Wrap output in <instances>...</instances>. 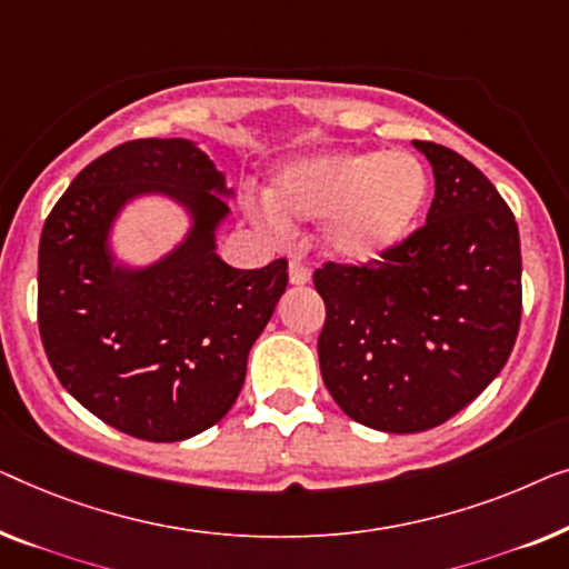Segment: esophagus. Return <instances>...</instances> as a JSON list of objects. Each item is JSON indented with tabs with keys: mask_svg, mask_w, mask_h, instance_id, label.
Listing matches in <instances>:
<instances>
[{
	"mask_svg": "<svg viewBox=\"0 0 569 569\" xmlns=\"http://www.w3.org/2000/svg\"><path fill=\"white\" fill-rule=\"evenodd\" d=\"M288 281L293 286H307L311 281V270L299 260L288 262Z\"/></svg>",
	"mask_w": 569,
	"mask_h": 569,
	"instance_id": "34e87169",
	"label": "esophagus"
}]
</instances>
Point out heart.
Segmentation results:
<instances>
[{
  "mask_svg": "<svg viewBox=\"0 0 569 569\" xmlns=\"http://www.w3.org/2000/svg\"><path fill=\"white\" fill-rule=\"evenodd\" d=\"M428 193V170L410 151H330L296 159L276 174L262 221L273 231L327 221L332 254L371 262L412 234Z\"/></svg>",
  "mask_w": 569,
  "mask_h": 569,
  "instance_id": "obj_1",
  "label": "heart"
}]
</instances>
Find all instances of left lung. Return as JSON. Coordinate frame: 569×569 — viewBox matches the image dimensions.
<instances>
[{
  "mask_svg": "<svg viewBox=\"0 0 569 569\" xmlns=\"http://www.w3.org/2000/svg\"><path fill=\"white\" fill-rule=\"evenodd\" d=\"M436 174L426 227L363 266L315 270L319 368L340 410L383 433L441 426L502 371L521 327V239L469 159L415 141Z\"/></svg>",
  "mask_w": 569,
  "mask_h": 569,
  "instance_id": "left-lung-1",
  "label": "left lung"
}]
</instances>
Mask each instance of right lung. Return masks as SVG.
I'll return each mask as SVG.
<instances>
[{
	"label": "right lung",
	"mask_w": 569,
	"mask_h": 569,
	"mask_svg": "<svg viewBox=\"0 0 569 569\" xmlns=\"http://www.w3.org/2000/svg\"><path fill=\"white\" fill-rule=\"evenodd\" d=\"M159 192L194 227L162 261L118 267L107 239L133 197ZM231 190L193 141L136 139L71 180L38 247V330L63 389L141 441L203 433L237 402L247 356L288 286V262L237 270L216 254Z\"/></svg>",
	"instance_id": "1"
}]
</instances>
